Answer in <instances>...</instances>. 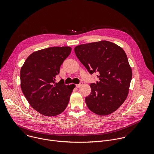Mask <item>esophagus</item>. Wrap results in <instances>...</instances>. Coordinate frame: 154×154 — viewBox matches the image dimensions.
I'll use <instances>...</instances> for the list:
<instances>
[{"instance_id": "obj_1", "label": "esophagus", "mask_w": 154, "mask_h": 154, "mask_svg": "<svg viewBox=\"0 0 154 154\" xmlns=\"http://www.w3.org/2000/svg\"><path fill=\"white\" fill-rule=\"evenodd\" d=\"M82 85H83V83H82V82H81L80 83L76 85V87H77V88H80Z\"/></svg>"}]
</instances>
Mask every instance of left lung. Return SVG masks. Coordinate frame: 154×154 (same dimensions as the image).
Instances as JSON below:
<instances>
[{
    "label": "left lung",
    "mask_w": 154,
    "mask_h": 154,
    "mask_svg": "<svg viewBox=\"0 0 154 154\" xmlns=\"http://www.w3.org/2000/svg\"><path fill=\"white\" fill-rule=\"evenodd\" d=\"M77 57L90 74L97 72L99 80L90 85L85 97L93 113L105 116L116 111L126 99L132 71L124 51L115 43L101 41L76 46Z\"/></svg>",
    "instance_id": "left-lung-1"
}]
</instances>
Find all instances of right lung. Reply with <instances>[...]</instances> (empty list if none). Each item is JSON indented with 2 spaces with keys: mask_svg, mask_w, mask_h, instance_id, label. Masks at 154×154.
Segmentation results:
<instances>
[{
  "mask_svg": "<svg viewBox=\"0 0 154 154\" xmlns=\"http://www.w3.org/2000/svg\"><path fill=\"white\" fill-rule=\"evenodd\" d=\"M69 47H51L32 53L20 72V88L36 111L46 116L61 113L68 106L74 85L55 83L61 65L70 54Z\"/></svg>",
  "mask_w": 154,
  "mask_h": 154,
  "instance_id": "1",
  "label": "right lung"
}]
</instances>
